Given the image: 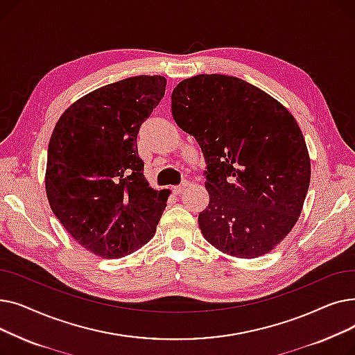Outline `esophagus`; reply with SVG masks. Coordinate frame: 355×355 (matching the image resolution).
Wrapping results in <instances>:
<instances>
[{
    "label": "esophagus",
    "instance_id": "34e87169",
    "mask_svg": "<svg viewBox=\"0 0 355 355\" xmlns=\"http://www.w3.org/2000/svg\"><path fill=\"white\" fill-rule=\"evenodd\" d=\"M189 187V182L187 181H182L180 185H175V187H173V191H174V194H181L185 189Z\"/></svg>",
    "mask_w": 355,
    "mask_h": 355
}]
</instances>
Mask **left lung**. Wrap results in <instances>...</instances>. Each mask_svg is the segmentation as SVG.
I'll return each mask as SVG.
<instances>
[{"label": "left lung", "mask_w": 355, "mask_h": 355, "mask_svg": "<svg viewBox=\"0 0 355 355\" xmlns=\"http://www.w3.org/2000/svg\"><path fill=\"white\" fill-rule=\"evenodd\" d=\"M177 125L206 159L210 202L198 226L230 256L269 253L302 211L311 180L304 135L289 110L259 87L226 74H198L171 95Z\"/></svg>", "instance_id": "left-lung-1"}]
</instances>
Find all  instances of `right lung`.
<instances>
[{"instance_id":"1","label":"right lung","mask_w":355,"mask_h":355,"mask_svg":"<svg viewBox=\"0 0 355 355\" xmlns=\"http://www.w3.org/2000/svg\"><path fill=\"white\" fill-rule=\"evenodd\" d=\"M162 76H134L87 93L64 110L47 151L46 191L70 236L118 259L155 234L168 193L149 187L139 128L165 93Z\"/></svg>"}]
</instances>
